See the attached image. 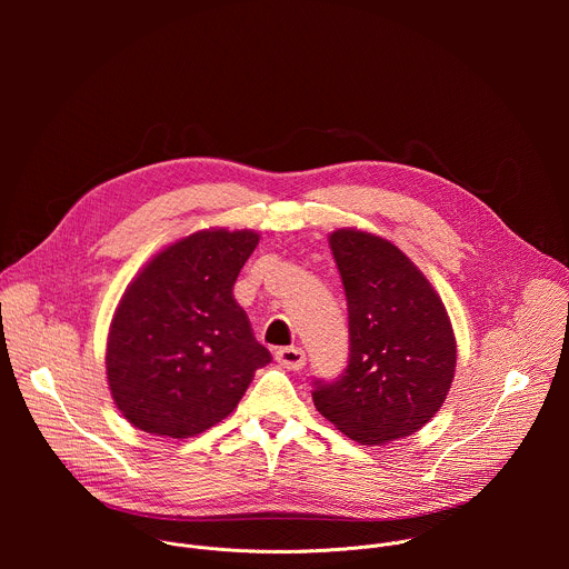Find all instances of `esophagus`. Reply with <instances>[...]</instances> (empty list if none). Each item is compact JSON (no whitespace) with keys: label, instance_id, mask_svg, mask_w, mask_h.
Here are the masks:
<instances>
[{"label":"esophagus","instance_id":"34e87169","mask_svg":"<svg viewBox=\"0 0 569 569\" xmlns=\"http://www.w3.org/2000/svg\"><path fill=\"white\" fill-rule=\"evenodd\" d=\"M277 362L290 371H299L306 365V353L299 347H283L274 353Z\"/></svg>","mask_w":569,"mask_h":569}]
</instances>
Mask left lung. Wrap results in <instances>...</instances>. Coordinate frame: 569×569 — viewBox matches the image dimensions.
<instances>
[{
    "instance_id": "left-lung-1",
    "label": "left lung",
    "mask_w": 569,
    "mask_h": 569,
    "mask_svg": "<svg viewBox=\"0 0 569 569\" xmlns=\"http://www.w3.org/2000/svg\"><path fill=\"white\" fill-rule=\"evenodd\" d=\"M349 312V358L312 380V402L362 446L408 437L443 405L457 362L448 312L417 266L367 231L331 233Z\"/></svg>"
}]
</instances>
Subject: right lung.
I'll return each mask as SVG.
<instances>
[{
    "label": "right lung",
    "mask_w": 569,
    "mask_h": 569,
    "mask_svg": "<svg viewBox=\"0 0 569 569\" xmlns=\"http://www.w3.org/2000/svg\"><path fill=\"white\" fill-rule=\"evenodd\" d=\"M254 231H198L128 286L108 338V382L139 430L187 439L220 423L272 356L231 295Z\"/></svg>",
    "instance_id": "right-lung-1"
}]
</instances>
